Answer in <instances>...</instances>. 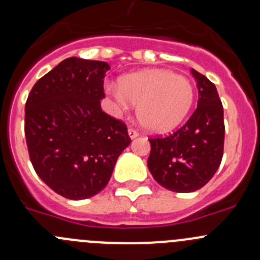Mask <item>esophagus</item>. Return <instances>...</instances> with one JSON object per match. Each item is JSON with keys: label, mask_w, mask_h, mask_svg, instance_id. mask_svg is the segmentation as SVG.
Returning a JSON list of instances; mask_svg holds the SVG:
<instances>
[{"label": "esophagus", "mask_w": 260, "mask_h": 260, "mask_svg": "<svg viewBox=\"0 0 260 260\" xmlns=\"http://www.w3.org/2000/svg\"><path fill=\"white\" fill-rule=\"evenodd\" d=\"M128 135H129V137L133 140V138H136L140 136V132H138V131H136L135 128H129V129H128Z\"/></svg>", "instance_id": "obj_1"}]
</instances>
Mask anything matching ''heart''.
Returning <instances> with one entry per match:
<instances>
[{"label": "heart", "instance_id": "b5f03b06", "mask_svg": "<svg viewBox=\"0 0 260 260\" xmlns=\"http://www.w3.org/2000/svg\"><path fill=\"white\" fill-rule=\"evenodd\" d=\"M108 91L122 108L137 106V119L146 129L164 133L180 124L193 106L195 90L185 77L169 70H143L125 75Z\"/></svg>", "mask_w": 260, "mask_h": 260}]
</instances>
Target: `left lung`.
Returning a JSON list of instances; mask_svg holds the SVG:
<instances>
[{"label": "left lung", "mask_w": 260, "mask_h": 260, "mask_svg": "<svg viewBox=\"0 0 260 260\" xmlns=\"http://www.w3.org/2000/svg\"><path fill=\"white\" fill-rule=\"evenodd\" d=\"M199 89L198 108L190 119L167 137L149 138L148 170L174 192H192L212 179L224 152V111L216 86L191 69Z\"/></svg>", "instance_id": "left-lung-1"}]
</instances>
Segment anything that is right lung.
<instances>
[{"mask_svg":"<svg viewBox=\"0 0 260 260\" xmlns=\"http://www.w3.org/2000/svg\"><path fill=\"white\" fill-rule=\"evenodd\" d=\"M104 61L68 57L36 81L25 106L31 164L51 190L70 200L101 192L131 138L101 108Z\"/></svg>","mask_w":260,"mask_h":260,"instance_id":"1","label":"right lung"}]
</instances>
